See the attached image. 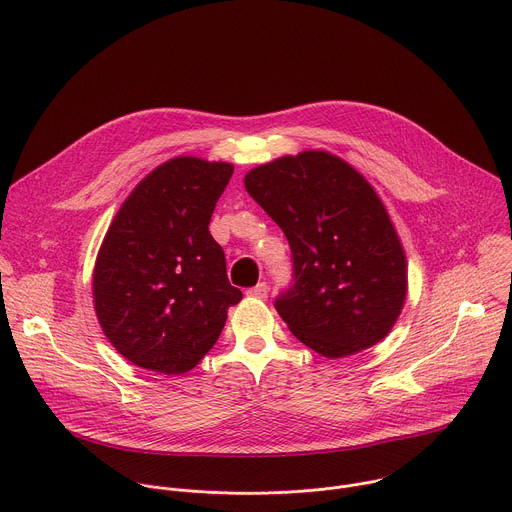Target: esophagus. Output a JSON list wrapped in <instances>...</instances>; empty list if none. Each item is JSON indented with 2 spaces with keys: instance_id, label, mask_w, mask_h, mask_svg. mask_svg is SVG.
Here are the masks:
<instances>
[{
  "instance_id": "1",
  "label": "esophagus",
  "mask_w": 512,
  "mask_h": 512,
  "mask_svg": "<svg viewBox=\"0 0 512 512\" xmlns=\"http://www.w3.org/2000/svg\"><path fill=\"white\" fill-rule=\"evenodd\" d=\"M247 293H249L251 297H255V299H265L267 293H269V287H267V283H257V285L251 287Z\"/></svg>"
}]
</instances>
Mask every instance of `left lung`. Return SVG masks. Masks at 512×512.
Returning <instances> with one entry per match:
<instances>
[{
  "mask_svg": "<svg viewBox=\"0 0 512 512\" xmlns=\"http://www.w3.org/2000/svg\"><path fill=\"white\" fill-rule=\"evenodd\" d=\"M245 189L289 241L293 283L275 297L289 331L331 360L382 342L402 311L408 271L372 185L346 160L305 150L253 168Z\"/></svg>",
  "mask_w": 512,
  "mask_h": 512,
  "instance_id": "1",
  "label": "left lung"
}]
</instances>
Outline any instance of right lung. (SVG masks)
Instances as JSON below:
<instances>
[{"mask_svg":"<svg viewBox=\"0 0 512 512\" xmlns=\"http://www.w3.org/2000/svg\"><path fill=\"white\" fill-rule=\"evenodd\" d=\"M231 175L233 164L195 156L160 164L128 195L102 241L94 309L118 354L144 370H193L243 297L209 233Z\"/></svg>","mask_w":512,"mask_h":512,"instance_id":"1","label":"right lung"}]
</instances>
